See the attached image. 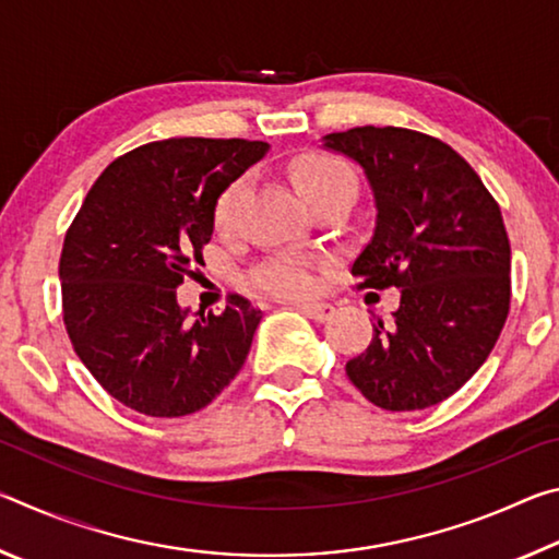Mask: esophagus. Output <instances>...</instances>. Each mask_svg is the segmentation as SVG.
<instances>
[{"label":"esophagus","mask_w":559,"mask_h":559,"mask_svg":"<svg viewBox=\"0 0 559 559\" xmlns=\"http://www.w3.org/2000/svg\"><path fill=\"white\" fill-rule=\"evenodd\" d=\"M302 313H306L308 318H313L316 323H325V320H330L335 316V308L330 306V302H323V300H316V302H300L298 306Z\"/></svg>","instance_id":"1"}]
</instances>
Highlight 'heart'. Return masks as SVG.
I'll return each instance as SVG.
<instances>
[{
	"instance_id": "b5f03b06",
	"label": "heart",
	"mask_w": 559,
	"mask_h": 559,
	"mask_svg": "<svg viewBox=\"0 0 559 559\" xmlns=\"http://www.w3.org/2000/svg\"><path fill=\"white\" fill-rule=\"evenodd\" d=\"M293 185H296L300 197H308L313 192H323V189L333 187H355V177L349 173L345 163L330 155H306L293 165ZM246 192V179H236L224 192L216 197L214 204V224L219 231H226L234 222L236 206H239L241 197ZM257 283L273 293V296L286 298H300L316 290V266L306 259L296 257H278L263 263L257 271Z\"/></svg>"
}]
</instances>
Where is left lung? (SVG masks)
<instances>
[{
	"label": "left lung",
	"instance_id": "1",
	"mask_svg": "<svg viewBox=\"0 0 559 559\" xmlns=\"http://www.w3.org/2000/svg\"><path fill=\"white\" fill-rule=\"evenodd\" d=\"M362 167L374 231L353 263L359 288H400L390 320L345 372L372 404L427 409L459 392L493 349L510 308V241L493 197L456 150L406 128L323 138Z\"/></svg>",
	"mask_w": 559,
	"mask_h": 559
}]
</instances>
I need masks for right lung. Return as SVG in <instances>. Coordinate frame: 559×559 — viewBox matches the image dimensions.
<instances>
[{"label":"right lung","mask_w":559,"mask_h":559,"mask_svg":"<svg viewBox=\"0 0 559 559\" xmlns=\"http://www.w3.org/2000/svg\"><path fill=\"white\" fill-rule=\"evenodd\" d=\"M269 153L259 140H157L110 163L66 234L59 278L71 345L98 384L147 416L204 409L243 367L261 310L231 296L192 313L177 286L202 261L214 204Z\"/></svg>","instance_id":"1"}]
</instances>
